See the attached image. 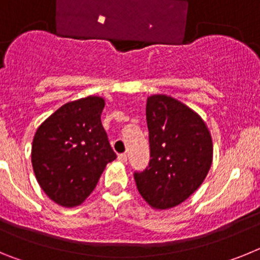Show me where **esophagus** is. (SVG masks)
<instances>
[{
	"label": "esophagus",
	"instance_id": "1",
	"mask_svg": "<svg viewBox=\"0 0 260 260\" xmlns=\"http://www.w3.org/2000/svg\"><path fill=\"white\" fill-rule=\"evenodd\" d=\"M118 160L121 162H126V161H127V155H126V153H119Z\"/></svg>",
	"mask_w": 260,
	"mask_h": 260
}]
</instances>
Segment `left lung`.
<instances>
[{
  "label": "left lung",
  "mask_w": 260,
  "mask_h": 260,
  "mask_svg": "<svg viewBox=\"0 0 260 260\" xmlns=\"http://www.w3.org/2000/svg\"><path fill=\"white\" fill-rule=\"evenodd\" d=\"M150 165L134 173L142 198L155 210L176 207L198 189L212 164L210 130L197 112L167 95L147 99Z\"/></svg>",
  "instance_id": "left-lung-1"
}]
</instances>
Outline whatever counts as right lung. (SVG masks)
<instances>
[{
	"instance_id": "add662e5",
	"label": "right lung",
	"mask_w": 260,
	"mask_h": 260,
	"mask_svg": "<svg viewBox=\"0 0 260 260\" xmlns=\"http://www.w3.org/2000/svg\"><path fill=\"white\" fill-rule=\"evenodd\" d=\"M104 105L100 96L69 102L36 130L32 168L43 191L58 206L83 203L116 158L100 118Z\"/></svg>"
}]
</instances>
